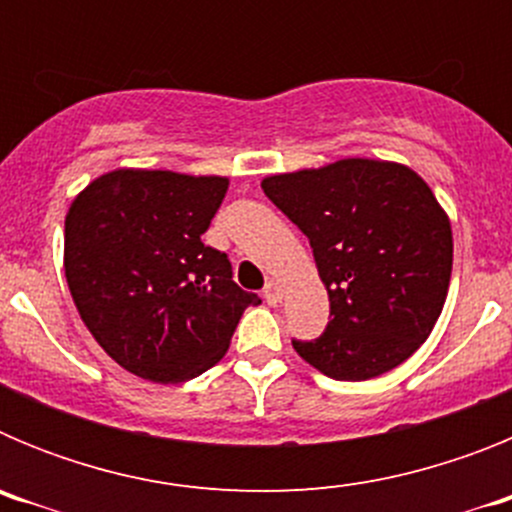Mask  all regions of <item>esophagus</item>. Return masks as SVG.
Here are the masks:
<instances>
[{
	"label": "esophagus",
	"mask_w": 512,
	"mask_h": 512,
	"mask_svg": "<svg viewBox=\"0 0 512 512\" xmlns=\"http://www.w3.org/2000/svg\"><path fill=\"white\" fill-rule=\"evenodd\" d=\"M264 297L269 305H279L282 302V287H279V282H269L264 289Z\"/></svg>",
	"instance_id": "obj_1"
}]
</instances>
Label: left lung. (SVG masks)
I'll list each match as a JSON object with an SVG mask.
<instances>
[{
	"label": "left lung",
	"instance_id": "1",
	"mask_svg": "<svg viewBox=\"0 0 512 512\" xmlns=\"http://www.w3.org/2000/svg\"><path fill=\"white\" fill-rule=\"evenodd\" d=\"M261 189L310 238L328 289V328L292 341L330 379L364 382L410 359L449 295V215L410 166L341 158L271 174Z\"/></svg>",
	"mask_w": 512,
	"mask_h": 512
}]
</instances>
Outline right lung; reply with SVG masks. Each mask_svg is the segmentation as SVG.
I'll use <instances>...</instances> for the list:
<instances>
[{
    "label": "right lung",
    "instance_id": "obj_1",
    "mask_svg": "<svg viewBox=\"0 0 512 512\" xmlns=\"http://www.w3.org/2000/svg\"><path fill=\"white\" fill-rule=\"evenodd\" d=\"M228 176L115 169L66 212L63 269L94 341L148 382L194 379L223 359L253 292L202 243Z\"/></svg>",
    "mask_w": 512,
    "mask_h": 512
}]
</instances>
